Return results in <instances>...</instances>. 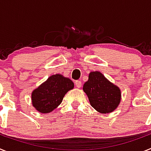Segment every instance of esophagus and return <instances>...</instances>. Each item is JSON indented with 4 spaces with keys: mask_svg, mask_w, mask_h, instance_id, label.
Returning <instances> with one entry per match:
<instances>
[{
    "mask_svg": "<svg viewBox=\"0 0 151 151\" xmlns=\"http://www.w3.org/2000/svg\"><path fill=\"white\" fill-rule=\"evenodd\" d=\"M75 84H76V86L77 88H80L81 86H82V82L81 81H76Z\"/></svg>",
    "mask_w": 151,
    "mask_h": 151,
    "instance_id": "1",
    "label": "esophagus"
}]
</instances>
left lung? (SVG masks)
Listing matches in <instances>:
<instances>
[{
  "label": "left lung",
  "mask_w": 151,
  "mask_h": 151,
  "mask_svg": "<svg viewBox=\"0 0 151 151\" xmlns=\"http://www.w3.org/2000/svg\"><path fill=\"white\" fill-rule=\"evenodd\" d=\"M91 105L102 114L112 112L121 101V90L109 82L100 72H91L88 80L83 86Z\"/></svg>",
  "instance_id": "8db88e82"
}]
</instances>
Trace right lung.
<instances>
[{
  "label": "right lung",
  "mask_w": 151,
  "mask_h": 151,
  "mask_svg": "<svg viewBox=\"0 0 151 151\" xmlns=\"http://www.w3.org/2000/svg\"><path fill=\"white\" fill-rule=\"evenodd\" d=\"M74 88V83L69 78L60 74L52 75L33 91V106L43 114L51 112L61 104L65 94Z\"/></svg>",
  "instance_id": "right-lung-1"
}]
</instances>
